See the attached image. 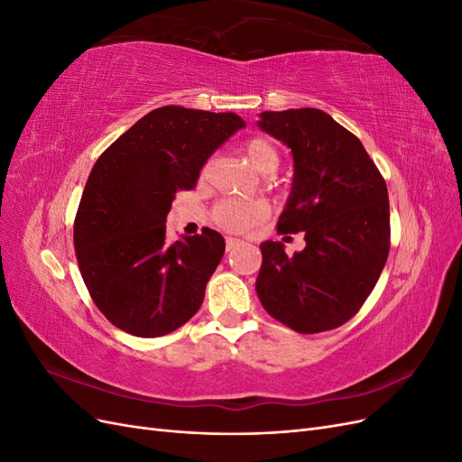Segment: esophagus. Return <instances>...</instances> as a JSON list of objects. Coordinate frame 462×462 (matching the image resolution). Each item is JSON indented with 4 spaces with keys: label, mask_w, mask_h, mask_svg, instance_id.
<instances>
[{
    "label": "esophagus",
    "mask_w": 462,
    "mask_h": 462,
    "mask_svg": "<svg viewBox=\"0 0 462 462\" xmlns=\"http://www.w3.org/2000/svg\"><path fill=\"white\" fill-rule=\"evenodd\" d=\"M239 245H241V241H239V239H235V236H227V239H226V248H227V253H229V250H233V248L239 246Z\"/></svg>",
    "instance_id": "1"
}]
</instances>
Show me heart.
Listing matches in <instances>:
<instances>
[{"instance_id":"heart-1","label":"heart","mask_w":462,"mask_h":462,"mask_svg":"<svg viewBox=\"0 0 462 462\" xmlns=\"http://www.w3.org/2000/svg\"><path fill=\"white\" fill-rule=\"evenodd\" d=\"M245 156L262 173H273L279 165L277 148L268 138L262 136H254L245 143ZM268 216L270 206L262 200L223 199L212 209V217L217 226L231 233H245L253 229Z\"/></svg>"}]
</instances>
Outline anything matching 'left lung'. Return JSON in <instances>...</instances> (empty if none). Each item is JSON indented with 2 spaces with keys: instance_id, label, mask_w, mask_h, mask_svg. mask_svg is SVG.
<instances>
[{
  "instance_id": "obj_1",
  "label": "left lung",
  "mask_w": 462,
  "mask_h": 462,
  "mask_svg": "<svg viewBox=\"0 0 462 462\" xmlns=\"http://www.w3.org/2000/svg\"><path fill=\"white\" fill-rule=\"evenodd\" d=\"M260 129L283 141L295 179L277 233H304L302 253L260 245L263 310L299 333L343 326L366 302L389 254L385 180L358 138L314 107L263 111Z\"/></svg>"
}]
</instances>
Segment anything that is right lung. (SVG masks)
Wrapping results in <instances>:
<instances>
[{
	"label": "right lung",
	"mask_w": 462,
	"mask_h": 462,
	"mask_svg": "<svg viewBox=\"0 0 462 462\" xmlns=\"http://www.w3.org/2000/svg\"><path fill=\"white\" fill-rule=\"evenodd\" d=\"M241 127L236 114L163 106L96 160L73 241L90 297L116 328L162 337L199 312L226 241L204 227L173 243L165 217L175 194L197 187L208 158Z\"/></svg>",
	"instance_id": "obj_1"
}]
</instances>
